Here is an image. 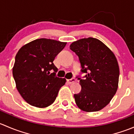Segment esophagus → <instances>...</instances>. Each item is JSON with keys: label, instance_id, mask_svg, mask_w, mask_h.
I'll return each mask as SVG.
<instances>
[{"label": "esophagus", "instance_id": "34e87169", "mask_svg": "<svg viewBox=\"0 0 134 134\" xmlns=\"http://www.w3.org/2000/svg\"><path fill=\"white\" fill-rule=\"evenodd\" d=\"M67 82H68L69 84H71V83H74V82H76V79H75V78H71V79L67 80Z\"/></svg>", "mask_w": 134, "mask_h": 134}]
</instances>
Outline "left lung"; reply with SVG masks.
Returning a JSON list of instances; mask_svg holds the SVG:
<instances>
[{
	"label": "left lung",
	"mask_w": 134,
	"mask_h": 134,
	"mask_svg": "<svg viewBox=\"0 0 134 134\" xmlns=\"http://www.w3.org/2000/svg\"><path fill=\"white\" fill-rule=\"evenodd\" d=\"M70 49L78 56L84 79L78 78L82 87L74 94L78 107L87 112L98 111L107 106L117 92L119 67L117 58L102 41L93 37L73 42Z\"/></svg>",
	"instance_id": "left-lung-1"
}]
</instances>
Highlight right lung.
<instances>
[{
	"instance_id": "add662e5",
	"label": "right lung",
	"mask_w": 134,
	"mask_h": 134,
	"mask_svg": "<svg viewBox=\"0 0 134 134\" xmlns=\"http://www.w3.org/2000/svg\"><path fill=\"white\" fill-rule=\"evenodd\" d=\"M67 43L51 39H37L23 46L16 54L13 76L19 93L27 103L46 108L56 100L65 78L56 76L53 61ZM53 70L54 72L49 71Z\"/></svg>"
}]
</instances>
